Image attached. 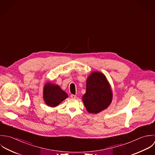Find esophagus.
I'll list each match as a JSON object with an SVG mask.
<instances>
[{
  "instance_id": "1",
  "label": "esophagus",
  "mask_w": 155,
  "mask_h": 155,
  "mask_svg": "<svg viewBox=\"0 0 155 155\" xmlns=\"http://www.w3.org/2000/svg\"><path fill=\"white\" fill-rule=\"evenodd\" d=\"M71 97L72 99H76V98H77V96L75 95V94H71Z\"/></svg>"
}]
</instances>
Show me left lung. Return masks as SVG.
Here are the masks:
<instances>
[{
    "mask_svg": "<svg viewBox=\"0 0 155 155\" xmlns=\"http://www.w3.org/2000/svg\"><path fill=\"white\" fill-rule=\"evenodd\" d=\"M113 93L105 76L101 72H93L87 78L86 92L82 99L87 111L97 114L106 109L111 104Z\"/></svg>",
    "mask_w": 155,
    "mask_h": 155,
    "instance_id": "8db88e82",
    "label": "left lung"
}]
</instances>
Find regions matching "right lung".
Here are the masks:
<instances>
[{
    "mask_svg": "<svg viewBox=\"0 0 155 155\" xmlns=\"http://www.w3.org/2000/svg\"><path fill=\"white\" fill-rule=\"evenodd\" d=\"M43 94L45 103L51 107L58 106L68 97L67 93L62 90L58 85H54L51 83L45 84Z\"/></svg>",
    "mask_w": 155,
    "mask_h": 155,
    "instance_id": "right-lung-1",
    "label": "right lung"
}]
</instances>
